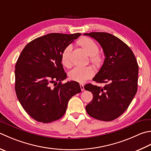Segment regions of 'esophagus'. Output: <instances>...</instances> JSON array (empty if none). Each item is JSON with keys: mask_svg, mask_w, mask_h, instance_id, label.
Here are the masks:
<instances>
[{"mask_svg": "<svg viewBox=\"0 0 151 151\" xmlns=\"http://www.w3.org/2000/svg\"><path fill=\"white\" fill-rule=\"evenodd\" d=\"M80 86H81V89L82 91L84 90V84H80Z\"/></svg>", "mask_w": 151, "mask_h": 151, "instance_id": "1", "label": "esophagus"}]
</instances>
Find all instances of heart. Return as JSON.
<instances>
[{
    "mask_svg": "<svg viewBox=\"0 0 151 151\" xmlns=\"http://www.w3.org/2000/svg\"><path fill=\"white\" fill-rule=\"evenodd\" d=\"M81 46L87 54L90 55V61L96 65H99L103 61V56L99 53V48L98 44L95 41L89 38H83L78 41ZM71 46H67L62 51L61 55V61L62 65L67 68L71 67L70 61ZM93 70L90 66L76 67L69 72L70 78L76 82H84L88 79L91 78L93 75Z\"/></svg>",
    "mask_w": 151,
    "mask_h": 151,
    "instance_id": "obj_1",
    "label": "heart"
}]
</instances>
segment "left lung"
Instances as JSON below:
<instances>
[{"mask_svg":"<svg viewBox=\"0 0 151 151\" xmlns=\"http://www.w3.org/2000/svg\"><path fill=\"white\" fill-rule=\"evenodd\" d=\"M84 35L96 40L105 56L93 81L106 84L103 88L91 84L84 86V89L93 94L86 110L96 119L113 120L124 113L136 94L139 70L136 58L126 44L110 33L92 32Z\"/></svg>","mask_w":151,"mask_h":151,"instance_id":"obj_1","label":"left lung"}]
</instances>
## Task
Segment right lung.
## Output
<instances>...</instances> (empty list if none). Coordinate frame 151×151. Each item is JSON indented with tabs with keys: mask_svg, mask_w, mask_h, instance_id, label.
<instances>
[{
	"mask_svg": "<svg viewBox=\"0 0 151 151\" xmlns=\"http://www.w3.org/2000/svg\"><path fill=\"white\" fill-rule=\"evenodd\" d=\"M81 35H46L27 44L19 56L15 66L16 95L26 113L38 122L61 119L69 99L81 91L77 82H61L67 78L61 61L62 51Z\"/></svg>",
	"mask_w": 151,
	"mask_h": 151,
	"instance_id": "right-lung-1",
	"label": "right lung"
}]
</instances>
